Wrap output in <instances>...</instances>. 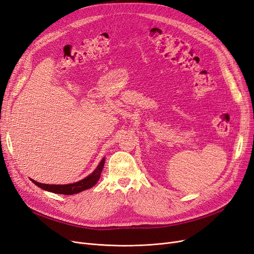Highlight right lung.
I'll use <instances>...</instances> for the list:
<instances>
[{
  "instance_id": "obj_1",
  "label": "right lung",
  "mask_w": 254,
  "mask_h": 254,
  "mask_svg": "<svg viewBox=\"0 0 254 254\" xmlns=\"http://www.w3.org/2000/svg\"><path fill=\"white\" fill-rule=\"evenodd\" d=\"M103 165H105V159H102L97 168L94 171L90 176H88L84 179L76 182V183H72V184H65V185H55V184H43L40 182H36L31 179V181L36 185L41 187L42 190H45L47 191L50 192H55V193H61V194H74V193H78L82 190H86L88 189H91L94 185L97 183L99 180Z\"/></svg>"
}]
</instances>
